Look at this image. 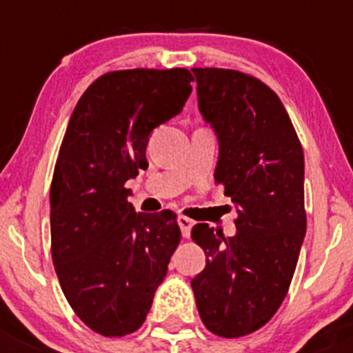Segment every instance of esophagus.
Returning <instances> with one entry per match:
<instances>
[{
	"mask_svg": "<svg viewBox=\"0 0 353 353\" xmlns=\"http://www.w3.org/2000/svg\"><path fill=\"white\" fill-rule=\"evenodd\" d=\"M177 223H179L181 234H183V237H190L191 229H193V220L188 219V216H184V215H181L179 219H177Z\"/></svg>",
	"mask_w": 353,
	"mask_h": 353,
	"instance_id": "esophagus-1",
	"label": "esophagus"
}]
</instances>
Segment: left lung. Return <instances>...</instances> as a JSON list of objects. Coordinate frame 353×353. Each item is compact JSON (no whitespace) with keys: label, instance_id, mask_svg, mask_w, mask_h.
<instances>
[{"label":"left lung","instance_id":"left-lung-1","mask_svg":"<svg viewBox=\"0 0 353 353\" xmlns=\"http://www.w3.org/2000/svg\"><path fill=\"white\" fill-rule=\"evenodd\" d=\"M198 108L219 138L215 181L236 236L196 223L206 266L191 280L203 325L223 338L265 326L285 299L305 236L304 152L279 95L251 74L193 68Z\"/></svg>","mask_w":353,"mask_h":353}]
</instances>
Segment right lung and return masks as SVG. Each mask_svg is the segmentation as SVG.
I'll return each mask as SVG.
<instances>
[{
    "label": "right lung",
    "instance_id": "right-lung-1",
    "mask_svg": "<svg viewBox=\"0 0 353 353\" xmlns=\"http://www.w3.org/2000/svg\"><path fill=\"white\" fill-rule=\"evenodd\" d=\"M193 80L186 68L110 71L68 123L51 183L52 263L74 314L104 336L143 325L181 241L176 213H137L124 184L148 167L152 131L183 110Z\"/></svg>",
    "mask_w": 353,
    "mask_h": 353
}]
</instances>
